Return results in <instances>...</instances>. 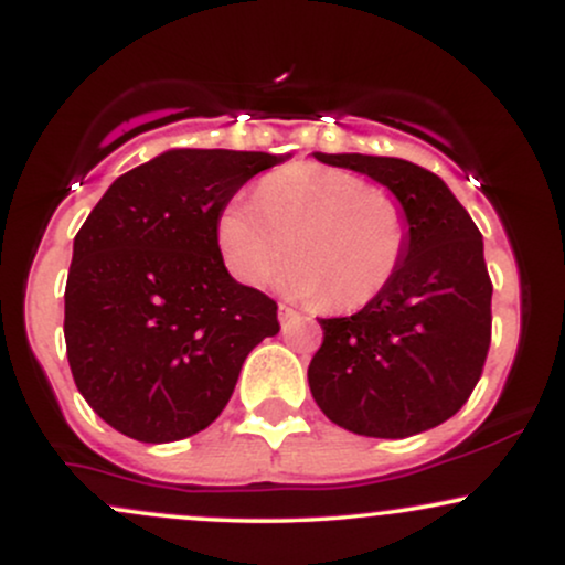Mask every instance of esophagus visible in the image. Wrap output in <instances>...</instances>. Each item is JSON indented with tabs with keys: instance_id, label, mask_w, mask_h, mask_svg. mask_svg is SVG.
<instances>
[{
	"instance_id": "obj_1",
	"label": "esophagus",
	"mask_w": 565,
	"mask_h": 565,
	"mask_svg": "<svg viewBox=\"0 0 565 565\" xmlns=\"http://www.w3.org/2000/svg\"><path fill=\"white\" fill-rule=\"evenodd\" d=\"M297 316H300V313H297L295 308H289V305H278V321H281L284 329H287L289 323L297 319Z\"/></svg>"
}]
</instances>
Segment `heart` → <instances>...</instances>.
<instances>
[{"label":"heart","instance_id":"1","mask_svg":"<svg viewBox=\"0 0 565 565\" xmlns=\"http://www.w3.org/2000/svg\"><path fill=\"white\" fill-rule=\"evenodd\" d=\"M217 249L242 284H263L289 255L278 287L295 297H327L359 310L393 284L408 249V220L391 193L355 174L295 164L257 185V201H225Z\"/></svg>","mask_w":565,"mask_h":565}]
</instances>
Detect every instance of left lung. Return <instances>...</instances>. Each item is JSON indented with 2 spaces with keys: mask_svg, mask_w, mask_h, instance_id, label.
<instances>
[{
  "mask_svg": "<svg viewBox=\"0 0 565 565\" xmlns=\"http://www.w3.org/2000/svg\"><path fill=\"white\" fill-rule=\"evenodd\" d=\"M377 180L404 206L408 249L377 300L321 319L308 366L316 404L369 438H406L454 417L483 372L491 342V278L483 238L438 174L406 159L313 153Z\"/></svg>",
  "mask_w": 565,
  "mask_h": 565,
  "instance_id": "1",
  "label": "left lung"
}]
</instances>
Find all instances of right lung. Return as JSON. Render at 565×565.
I'll return each instance as SVG.
<instances>
[{"label": "right lung", "mask_w": 565, "mask_h": 565, "mask_svg": "<svg viewBox=\"0 0 565 565\" xmlns=\"http://www.w3.org/2000/svg\"><path fill=\"white\" fill-rule=\"evenodd\" d=\"M289 153L172 148L116 178L74 238L68 366L97 417L142 444L204 430L278 305L225 268V201Z\"/></svg>", "instance_id": "obj_1"}]
</instances>
